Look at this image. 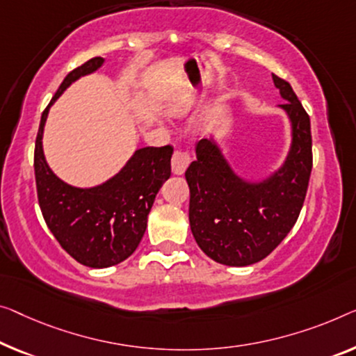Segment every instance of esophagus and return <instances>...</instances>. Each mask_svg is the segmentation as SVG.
<instances>
[{
    "mask_svg": "<svg viewBox=\"0 0 356 356\" xmlns=\"http://www.w3.org/2000/svg\"><path fill=\"white\" fill-rule=\"evenodd\" d=\"M190 161H192V158H190L188 153L180 152V150H176V152H174L172 160H171L172 172H174V174H184V172H185V169L188 168Z\"/></svg>",
    "mask_w": 356,
    "mask_h": 356,
    "instance_id": "34e87169",
    "label": "esophagus"
}]
</instances>
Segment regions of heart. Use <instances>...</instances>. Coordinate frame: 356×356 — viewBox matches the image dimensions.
Masks as SVG:
<instances>
[{
  "label": "heart",
  "mask_w": 356,
  "mask_h": 356,
  "mask_svg": "<svg viewBox=\"0 0 356 356\" xmlns=\"http://www.w3.org/2000/svg\"><path fill=\"white\" fill-rule=\"evenodd\" d=\"M185 111V108L182 107V105H171V107L168 108V113L169 115H172V116H179V115H182Z\"/></svg>",
  "instance_id": "1"
}]
</instances>
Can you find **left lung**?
Segmentation results:
<instances>
[{
	"label": "left lung",
	"instance_id": "obj_1",
	"mask_svg": "<svg viewBox=\"0 0 356 356\" xmlns=\"http://www.w3.org/2000/svg\"><path fill=\"white\" fill-rule=\"evenodd\" d=\"M281 104L293 127L283 166L262 182L236 176L214 139L196 144L187 171L188 219L196 243L212 261L245 267L268 256L293 229L304 204L312 172L310 118L288 81L277 75Z\"/></svg>",
	"mask_w": 356,
	"mask_h": 356
}]
</instances>
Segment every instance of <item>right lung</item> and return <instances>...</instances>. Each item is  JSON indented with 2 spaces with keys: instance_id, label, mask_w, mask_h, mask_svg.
Returning <instances> with one entry per match:
<instances>
[{
  "instance_id": "obj_1",
  "label": "right lung",
  "mask_w": 356,
  "mask_h": 356,
  "mask_svg": "<svg viewBox=\"0 0 356 356\" xmlns=\"http://www.w3.org/2000/svg\"><path fill=\"white\" fill-rule=\"evenodd\" d=\"M102 57L72 70L41 115L35 142V179L46 225L76 262L105 268L126 261L144 236L158 190L171 176L172 147L136 150L126 166L107 182L76 188L51 171L42 153V131L49 107L73 81L102 67Z\"/></svg>"
}]
</instances>
